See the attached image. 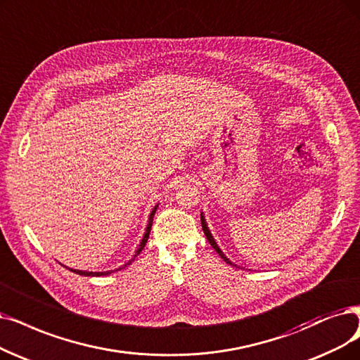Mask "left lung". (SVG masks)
<instances>
[{
	"mask_svg": "<svg viewBox=\"0 0 360 360\" xmlns=\"http://www.w3.org/2000/svg\"><path fill=\"white\" fill-rule=\"evenodd\" d=\"M200 224H202V230H204V233H205V236H207V239H208V242L211 243V247L217 251V254L223 258V260L227 263V264H230V266H235V267H238L235 263H232L229 260V258L224 255V252L220 250V247L217 245V242H215V239H214V236L211 235V232H210V229H208V224H207V221H205V217L202 215V212H200Z\"/></svg>",
	"mask_w": 360,
	"mask_h": 360,
	"instance_id": "1",
	"label": "left lung"
}]
</instances>
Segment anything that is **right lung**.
Here are the masks:
<instances>
[{
  "label": "right lung",
  "instance_id": "right-lung-1",
  "mask_svg": "<svg viewBox=\"0 0 360 360\" xmlns=\"http://www.w3.org/2000/svg\"><path fill=\"white\" fill-rule=\"evenodd\" d=\"M158 205L160 204H156L155 207H153V210H152V212H150V215H149V221H148V226H146V232H145V235H143V238H141V240H140V245H139V248L136 250V252H134V255L131 257V260H128L124 266H121V267H118V269H113V270H106V271H87V270H78V269H70V267H66V269H69L70 271H74V273H77V275H82V276H103V275H110V273H113V271H118V270H121V269H125L127 266H130L134 260H136V257L141 252V250L145 248V245H146V242H148V239H149V233H150V229H152V221H153V215H155V212H156V210H158Z\"/></svg>",
  "mask_w": 360,
  "mask_h": 360
}]
</instances>
